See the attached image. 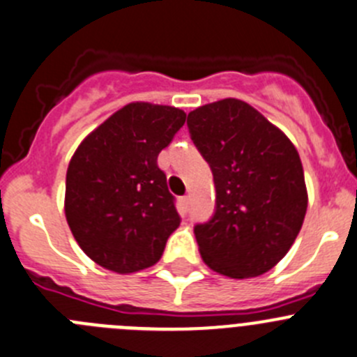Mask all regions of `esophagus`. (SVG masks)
I'll list each match as a JSON object with an SVG mask.
<instances>
[{
	"label": "esophagus",
	"mask_w": 357,
	"mask_h": 357,
	"mask_svg": "<svg viewBox=\"0 0 357 357\" xmlns=\"http://www.w3.org/2000/svg\"><path fill=\"white\" fill-rule=\"evenodd\" d=\"M178 208H181L182 213L189 212V196H182V198L178 199Z\"/></svg>",
	"instance_id": "esophagus-1"
}]
</instances>
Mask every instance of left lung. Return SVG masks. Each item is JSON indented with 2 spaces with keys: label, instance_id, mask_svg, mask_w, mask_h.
Wrapping results in <instances>:
<instances>
[{
  "label": "left lung",
  "instance_id": "1",
  "mask_svg": "<svg viewBox=\"0 0 357 357\" xmlns=\"http://www.w3.org/2000/svg\"><path fill=\"white\" fill-rule=\"evenodd\" d=\"M188 128L215 184V212L195 226L203 261L231 278L263 275L286 256L307 212L298 151L235 98L192 110Z\"/></svg>",
  "mask_w": 357,
  "mask_h": 357
}]
</instances>
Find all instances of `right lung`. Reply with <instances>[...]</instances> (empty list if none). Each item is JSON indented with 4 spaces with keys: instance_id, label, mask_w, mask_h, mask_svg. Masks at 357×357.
<instances>
[{
    "instance_id": "add662e5",
    "label": "right lung",
    "mask_w": 357,
    "mask_h": 357,
    "mask_svg": "<svg viewBox=\"0 0 357 357\" xmlns=\"http://www.w3.org/2000/svg\"><path fill=\"white\" fill-rule=\"evenodd\" d=\"M184 122L175 107L130 103L75 151L64 213L80 249L100 266L133 273L161 259L181 215L158 155Z\"/></svg>"
}]
</instances>
